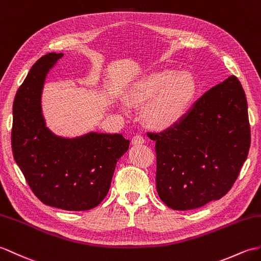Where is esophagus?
<instances>
[{
  "label": "esophagus",
  "mask_w": 261,
  "mask_h": 261,
  "mask_svg": "<svg viewBox=\"0 0 261 261\" xmlns=\"http://www.w3.org/2000/svg\"><path fill=\"white\" fill-rule=\"evenodd\" d=\"M131 142H132V144H135V145L142 144V143H144V138L141 135H136L135 137L132 138Z\"/></svg>",
  "instance_id": "obj_1"
}]
</instances>
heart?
<instances>
[{"label":"heart","instance_id":"b5f03b06","mask_svg":"<svg viewBox=\"0 0 261 261\" xmlns=\"http://www.w3.org/2000/svg\"><path fill=\"white\" fill-rule=\"evenodd\" d=\"M197 94V82L188 72L161 70L132 84L129 101L144 106L143 119L155 130L173 126L184 118Z\"/></svg>","mask_w":261,"mask_h":261}]
</instances>
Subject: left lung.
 I'll return each mask as SVG.
<instances>
[{"label":"left lung","instance_id":"1","mask_svg":"<svg viewBox=\"0 0 261 261\" xmlns=\"http://www.w3.org/2000/svg\"><path fill=\"white\" fill-rule=\"evenodd\" d=\"M150 136L155 141L156 191L169 208L196 209L222 198L250 148L241 83L230 75L208 90L178 123Z\"/></svg>","mask_w":261,"mask_h":261}]
</instances>
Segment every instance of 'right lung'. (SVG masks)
<instances>
[{"label":"right lung","mask_w":261,"mask_h":261,"mask_svg":"<svg viewBox=\"0 0 261 261\" xmlns=\"http://www.w3.org/2000/svg\"><path fill=\"white\" fill-rule=\"evenodd\" d=\"M63 57L47 53L30 70L13 102L12 151L28 185L46 205L69 211L96 207L108 195L118 160L129 149L122 135L90 132L65 139L45 126L41 93L48 70Z\"/></svg>","instance_id":"right-lung-1"}]
</instances>
